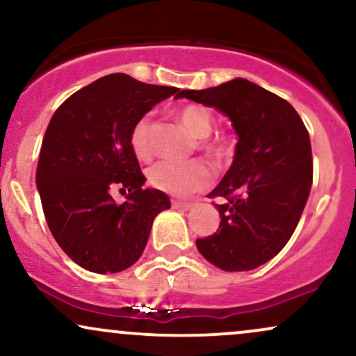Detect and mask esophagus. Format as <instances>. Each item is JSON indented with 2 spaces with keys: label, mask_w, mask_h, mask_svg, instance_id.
I'll return each mask as SVG.
<instances>
[{
  "label": "esophagus",
  "mask_w": 356,
  "mask_h": 356,
  "mask_svg": "<svg viewBox=\"0 0 356 356\" xmlns=\"http://www.w3.org/2000/svg\"><path fill=\"white\" fill-rule=\"evenodd\" d=\"M194 204L192 202H184V201H172V207L174 209H182V211H189L192 209Z\"/></svg>",
  "instance_id": "esophagus-1"
}]
</instances>
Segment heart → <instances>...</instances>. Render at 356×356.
<instances>
[{
	"instance_id": "obj_1",
	"label": "heart",
	"mask_w": 356,
	"mask_h": 356,
	"mask_svg": "<svg viewBox=\"0 0 356 356\" xmlns=\"http://www.w3.org/2000/svg\"><path fill=\"white\" fill-rule=\"evenodd\" d=\"M177 120L186 127L192 137L197 138L195 145L204 154L212 159H219L224 154L222 142L218 138H209L214 120L209 110L199 105H186L177 110ZM152 120L149 115L140 117L130 130V147L134 154L142 161L152 157ZM209 169L201 161H192L187 164H172V162H159L149 170V184L154 189L169 192V194H191L209 182Z\"/></svg>"
}]
</instances>
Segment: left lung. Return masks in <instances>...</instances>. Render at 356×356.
Segmentation results:
<instances>
[{
	"instance_id": "left-lung-1",
	"label": "left lung",
	"mask_w": 356,
	"mask_h": 356,
	"mask_svg": "<svg viewBox=\"0 0 356 356\" xmlns=\"http://www.w3.org/2000/svg\"><path fill=\"white\" fill-rule=\"evenodd\" d=\"M179 99L214 107L238 134L234 161L211 197L220 216L218 232L195 246L224 271L268 263L295 232L313 182L309 134L284 99L246 79L206 90H182Z\"/></svg>"
}]
</instances>
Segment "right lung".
<instances>
[{"label": "right lung", "instance_id": "1", "mask_svg": "<svg viewBox=\"0 0 356 356\" xmlns=\"http://www.w3.org/2000/svg\"><path fill=\"white\" fill-rule=\"evenodd\" d=\"M175 87L142 83L125 73L102 76L53 113L36 167V187L53 238L92 273H118L144 252L155 216L169 209L130 147V130ZM175 95V97H177ZM129 191L117 204L113 190Z\"/></svg>", "mask_w": 356, "mask_h": 356}]
</instances>
